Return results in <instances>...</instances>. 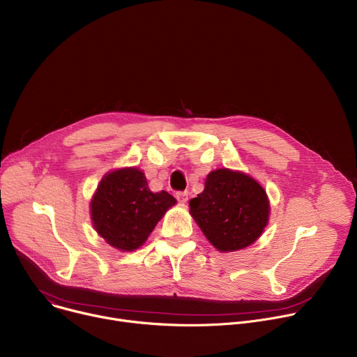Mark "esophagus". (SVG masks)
Instances as JSON below:
<instances>
[{
	"label": "esophagus",
	"instance_id": "obj_1",
	"mask_svg": "<svg viewBox=\"0 0 357 357\" xmlns=\"http://www.w3.org/2000/svg\"><path fill=\"white\" fill-rule=\"evenodd\" d=\"M176 199H178V202L182 203V205H185V203L188 202V192H176Z\"/></svg>",
	"mask_w": 357,
	"mask_h": 357
}]
</instances>
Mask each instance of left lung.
<instances>
[{
  "mask_svg": "<svg viewBox=\"0 0 357 357\" xmlns=\"http://www.w3.org/2000/svg\"><path fill=\"white\" fill-rule=\"evenodd\" d=\"M189 208L203 234L222 252L252 244L270 216L264 188L251 176L227 168L208 175L205 189L190 199Z\"/></svg>",
  "mask_w": 357,
  "mask_h": 357,
  "instance_id": "obj_1",
  "label": "left lung"
}]
</instances>
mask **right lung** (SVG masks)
Segmentation results:
<instances>
[{
  "instance_id": "obj_1",
  "label": "right lung",
  "mask_w": 357,
  "mask_h": 357,
  "mask_svg": "<svg viewBox=\"0 0 357 357\" xmlns=\"http://www.w3.org/2000/svg\"><path fill=\"white\" fill-rule=\"evenodd\" d=\"M175 203L165 190L151 192L138 168H123L100 181L90 202V216L98 236L110 245L134 251Z\"/></svg>"
}]
</instances>
